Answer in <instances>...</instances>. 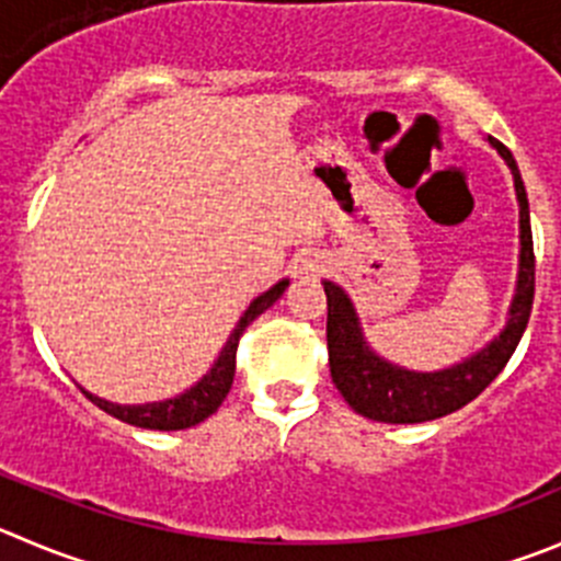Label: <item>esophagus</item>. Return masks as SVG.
<instances>
[{"label": "esophagus", "mask_w": 561, "mask_h": 561, "mask_svg": "<svg viewBox=\"0 0 561 561\" xmlns=\"http://www.w3.org/2000/svg\"><path fill=\"white\" fill-rule=\"evenodd\" d=\"M319 272H324V261L319 259V255H308V259H300L295 264V275L306 277V280L317 277Z\"/></svg>", "instance_id": "1"}]
</instances>
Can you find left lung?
<instances>
[{
    "instance_id": "left-lung-1",
    "label": "left lung",
    "mask_w": 561,
    "mask_h": 561,
    "mask_svg": "<svg viewBox=\"0 0 561 561\" xmlns=\"http://www.w3.org/2000/svg\"><path fill=\"white\" fill-rule=\"evenodd\" d=\"M490 142L493 148H499L515 175V192L520 201V277H517V295L512 300L510 322L488 350L468 357L466 364L435 371V375H419V371L386 364L366 346L344 289L324 280L330 377L346 404L366 419L386 421V424H421V421L440 419V415L466 408L501 375L529 324L531 302H535V242H531L529 201H526V186L520 181L510 148L501 146L493 137Z\"/></svg>"
}]
</instances>
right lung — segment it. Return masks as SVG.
I'll list each match as a JSON object with an SVG mask.
<instances>
[{
    "label": "right lung",
    "mask_w": 561,
    "mask_h": 561,
    "mask_svg": "<svg viewBox=\"0 0 561 561\" xmlns=\"http://www.w3.org/2000/svg\"><path fill=\"white\" fill-rule=\"evenodd\" d=\"M289 280H280V284L272 286L270 291H264L261 297H255L250 302V308L244 311V317L239 319L237 330L228 339L226 350L222 355L217 357L215 369L204 377V380L197 382L195 388H190L186 393H181L179 399H168V402H157V404H137V408H129V404H112L104 402V399L93 397V393L82 391L84 397L90 399L93 404H99L104 413H110L112 419L126 421L131 426H142V430H186V426H195L201 421L209 419L211 413H217V408L222 404V399L228 397L233 386V371H237V346L242 333L248 330V324L253 322L255 317L266 311L277 297L284 295Z\"/></svg>",
    "instance_id": "1"
}]
</instances>
